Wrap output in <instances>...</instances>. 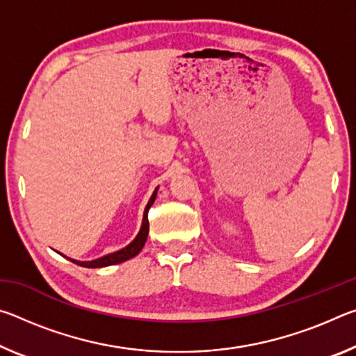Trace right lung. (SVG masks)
Here are the masks:
<instances>
[{
    "instance_id": "1",
    "label": "right lung",
    "mask_w": 356,
    "mask_h": 356,
    "mask_svg": "<svg viewBox=\"0 0 356 356\" xmlns=\"http://www.w3.org/2000/svg\"><path fill=\"white\" fill-rule=\"evenodd\" d=\"M156 190L152 193V196H150V200L147 202L146 206V210H144V216H143V225H141V229L140 232H138L136 238L131 242L130 245L125 246V248L119 250L116 252H111V254H106L104 257H99L95 259V261H88V262H81V261H75V259H70L72 262L80 265V267H86V268H100V267H108V265H114V264H120L124 261H129V259L135 257L138 252H140L143 250L144 243H146L147 240V234H149V220H147V212L150 206H152L155 197H156Z\"/></svg>"
}]
</instances>
